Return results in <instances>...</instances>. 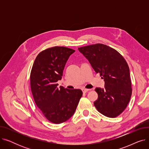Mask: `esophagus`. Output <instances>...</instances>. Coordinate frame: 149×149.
Listing matches in <instances>:
<instances>
[{"label":"esophagus","mask_w":149,"mask_h":149,"mask_svg":"<svg viewBox=\"0 0 149 149\" xmlns=\"http://www.w3.org/2000/svg\"><path fill=\"white\" fill-rule=\"evenodd\" d=\"M90 91V89H82V91H83V92H84V93L87 92H88V91Z\"/></svg>","instance_id":"34e87169"}]
</instances>
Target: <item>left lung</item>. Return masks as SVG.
Instances as JSON below:
<instances>
[{
	"instance_id": "8db88e82",
	"label": "left lung",
	"mask_w": 149,
	"mask_h": 149,
	"mask_svg": "<svg viewBox=\"0 0 149 149\" xmlns=\"http://www.w3.org/2000/svg\"><path fill=\"white\" fill-rule=\"evenodd\" d=\"M96 73L105 81L104 89L97 88V111L109 118L120 115L127 106L132 89L127 63L122 55L107 45L97 43L79 48Z\"/></svg>"
}]
</instances>
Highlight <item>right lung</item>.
<instances>
[{
	"mask_svg": "<svg viewBox=\"0 0 149 149\" xmlns=\"http://www.w3.org/2000/svg\"><path fill=\"white\" fill-rule=\"evenodd\" d=\"M75 51L54 46L39 53L30 74V85L37 106L45 118L54 124L64 123L71 117L82 97L80 89L58 87L69 56Z\"/></svg>",
	"mask_w": 149,
	"mask_h": 149,
	"instance_id": "obj_1",
	"label": "right lung"
}]
</instances>
